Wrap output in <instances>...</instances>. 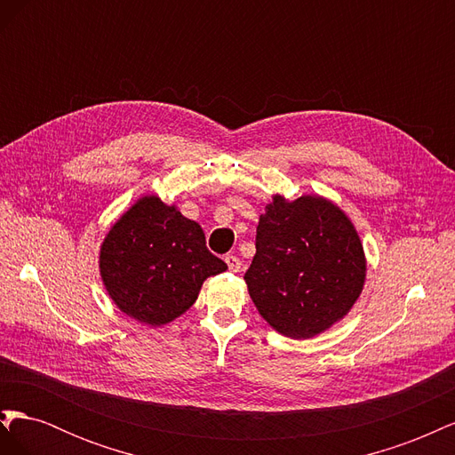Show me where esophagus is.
I'll return each instance as SVG.
<instances>
[{"mask_svg":"<svg viewBox=\"0 0 455 455\" xmlns=\"http://www.w3.org/2000/svg\"><path fill=\"white\" fill-rule=\"evenodd\" d=\"M226 264L233 273H237L241 269V259L237 256H226Z\"/></svg>","mask_w":455,"mask_h":455,"instance_id":"34e87169","label":"esophagus"}]
</instances>
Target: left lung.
Instances as JSON below:
<instances>
[{
    "mask_svg": "<svg viewBox=\"0 0 455 455\" xmlns=\"http://www.w3.org/2000/svg\"><path fill=\"white\" fill-rule=\"evenodd\" d=\"M366 256L351 218L323 196L275 194L259 216L244 283L258 313L292 339L326 332L359 299Z\"/></svg>",
    "mask_w": 455,
    "mask_h": 455,
    "instance_id": "left-lung-1",
    "label": "left lung"
}]
</instances>
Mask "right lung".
<instances>
[{
  "label": "right lung",
  "instance_id": "right-lung-1",
  "mask_svg": "<svg viewBox=\"0 0 455 455\" xmlns=\"http://www.w3.org/2000/svg\"><path fill=\"white\" fill-rule=\"evenodd\" d=\"M99 269L108 296L123 313L163 326L194 306L203 283L228 266L209 252L201 226L174 203L142 196L106 233Z\"/></svg>",
  "mask_w": 455,
  "mask_h": 455
}]
</instances>
